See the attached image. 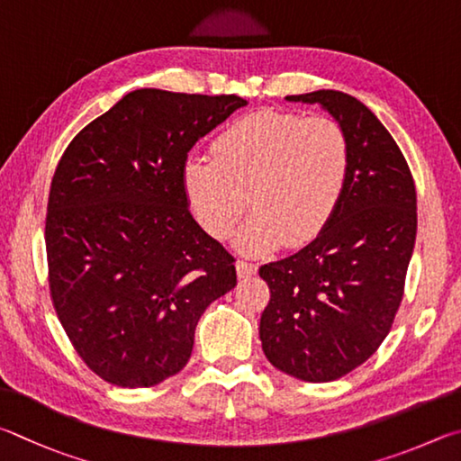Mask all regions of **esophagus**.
<instances>
[{"instance_id": "1", "label": "esophagus", "mask_w": 461, "mask_h": 461, "mask_svg": "<svg viewBox=\"0 0 461 461\" xmlns=\"http://www.w3.org/2000/svg\"><path fill=\"white\" fill-rule=\"evenodd\" d=\"M237 273H239V277H253V276H257V265L247 261V259H239Z\"/></svg>"}]
</instances>
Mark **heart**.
<instances>
[{
    "label": "heart",
    "instance_id": "b5f03b06",
    "mask_svg": "<svg viewBox=\"0 0 461 461\" xmlns=\"http://www.w3.org/2000/svg\"><path fill=\"white\" fill-rule=\"evenodd\" d=\"M212 153L184 159L182 185L196 221L210 237L226 239L249 208L237 237L240 251L269 253L281 243L316 239L334 216L350 176V143L340 123L257 111L216 135ZM248 200H244V196Z\"/></svg>",
    "mask_w": 461,
    "mask_h": 461
}]
</instances>
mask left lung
<instances>
[{
    "label": "left lung",
    "instance_id": "obj_1",
    "mask_svg": "<svg viewBox=\"0 0 461 461\" xmlns=\"http://www.w3.org/2000/svg\"><path fill=\"white\" fill-rule=\"evenodd\" d=\"M285 99L326 109L348 137L352 161L326 229L259 269L271 289L259 336L281 373L330 383L366 362L389 334L415 247L417 192L405 156L366 104L340 91Z\"/></svg>",
    "mask_w": 461,
    "mask_h": 461
}]
</instances>
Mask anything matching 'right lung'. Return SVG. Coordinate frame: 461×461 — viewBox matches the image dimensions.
Returning <instances> with one entry per match:
<instances>
[{
  "label": "right lung",
  "mask_w": 461,
  "mask_h": 461,
  "mask_svg": "<svg viewBox=\"0 0 461 461\" xmlns=\"http://www.w3.org/2000/svg\"><path fill=\"white\" fill-rule=\"evenodd\" d=\"M237 95L127 93L64 149L48 196V284L78 357L103 381L159 384L185 366L235 257L188 210L182 166L245 107Z\"/></svg>",
  "instance_id": "1"
}]
</instances>
